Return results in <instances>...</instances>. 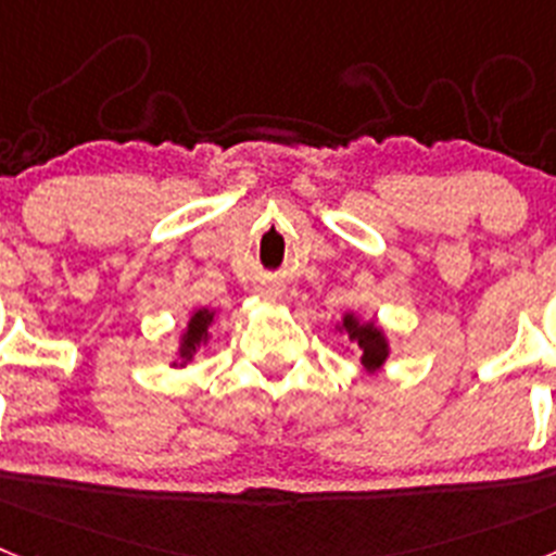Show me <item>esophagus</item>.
<instances>
[{"label": "esophagus", "mask_w": 556, "mask_h": 556, "mask_svg": "<svg viewBox=\"0 0 556 556\" xmlns=\"http://www.w3.org/2000/svg\"><path fill=\"white\" fill-rule=\"evenodd\" d=\"M258 294H262V298H267V301H273V298H278V287H273V283H264V287H258Z\"/></svg>", "instance_id": "esophagus-1"}]
</instances>
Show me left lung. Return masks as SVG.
<instances>
[{
  "label": "left lung",
  "instance_id": "1",
  "mask_svg": "<svg viewBox=\"0 0 556 556\" xmlns=\"http://www.w3.org/2000/svg\"><path fill=\"white\" fill-rule=\"evenodd\" d=\"M333 328H337L342 337L351 339L353 351L358 353L362 370H365L367 376H376V372L390 362V337H387L384 328L378 326V320H365L362 314L348 308V312L342 314V320Z\"/></svg>",
  "mask_w": 556,
  "mask_h": 556
}]
</instances>
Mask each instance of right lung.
<instances>
[{
    "label": "right lung",
    "mask_w": 556,
    "mask_h": 556,
    "mask_svg": "<svg viewBox=\"0 0 556 556\" xmlns=\"http://www.w3.org/2000/svg\"><path fill=\"white\" fill-rule=\"evenodd\" d=\"M217 317V308H191L186 328L178 337V348H175V362H172V367H189V362H194L198 351H203L211 342V328H214Z\"/></svg>",
    "instance_id": "obj_1"
}]
</instances>
